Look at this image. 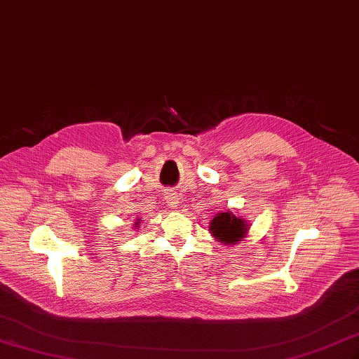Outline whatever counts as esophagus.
I'll list each match as a JSON object with an SVG mask.
<instances>
[{"instance_id": "obj_1", "label": "esophagus", "mask_w": 359, "mask_h": 359, "mask_svg": "<svg viewBox=\"0 0 359 359\" xmlns=\"http://www.w3.org/2000/svg\"><path fill=\"white\" fill-rule=\"evenodd\" d=\"M168 203H169L170 206H177V203H178V198H177V196H173V194H169V196H168Z\"/></svg>"}]
</instances>
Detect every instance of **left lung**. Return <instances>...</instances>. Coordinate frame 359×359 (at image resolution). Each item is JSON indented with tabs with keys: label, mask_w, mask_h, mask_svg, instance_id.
I'll list each match as a JSON object with an SVG mask.
<instances>
[{
	"label": "left lung",
	"mask_w": 359,
	"mask_h": 359,
	"mask_svg": "<svg viewBox=\"0 0 359 359\" xmlns=\"http://www.w3.org/2000/svg\"><path fill=\"white\" fill-rule=\"evenodd\" d=\"M210 231L219 241L224 244H236L244 236L247 227L244 220L236 219L231 212H222L214 217Z\"/></svg>",
	"instance_id": "8db88e82"
}]
</instances>
